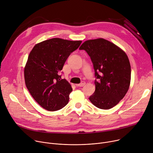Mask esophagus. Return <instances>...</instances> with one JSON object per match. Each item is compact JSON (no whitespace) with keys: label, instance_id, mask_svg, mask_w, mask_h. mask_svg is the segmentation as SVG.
<instances>
[{"label":"esophagus","instance_id":"1","mask_svg":"<svg viewBox=\"0 0 153 153\" xmlns=\"http://www.w3.org/2000/svg\"><path fill=\"white\" fill-rule=\"evenodd\" d=\"M85 82H84V81H82L80 84H76V86L77 87H84V85H85Z\"/></svg>","mask_w":153,"mask_h":153}]
</instances>
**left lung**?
Instances as JSON below:
<instances>
[{
    "mask_svg": "<svg viewBox=\"0 0 153 153\" xmlns=\"http://www.w3.org/2000/svg\"><path fill=\"white\" fill-rule=\"evenodd\" d=\"M90 57L94 69L95 91L91 102L99 108L110 109L128 92L131 76L129 59L121 49L103 39L87 40L79 48Z\"/></svg>",
    "mask_w": 153,
    "mask_h": 153,
    "instance_id": "left-lung-1",
    "label": "left lung"
}]
</instances>
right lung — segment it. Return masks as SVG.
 <instances>
[{
    "instance_id": "right-lung-1",
    "label": "right lung",
    "mask_w": 153,
    "mask_h": 153,
    "mask_svg": "<svg viewBox=\"0 0 153 153\" xmlns=\"http://www.w3.org/2000/svg\"><path fill=\"white\" fill-rule=\"evenodd\" d=\"M81 43L54 38L36 44L31 51L24 68L25 83L33 99L45 109L58 110L68 103L73 88L60 73L69 55Z\"/></svg>"
}]
</instances>
